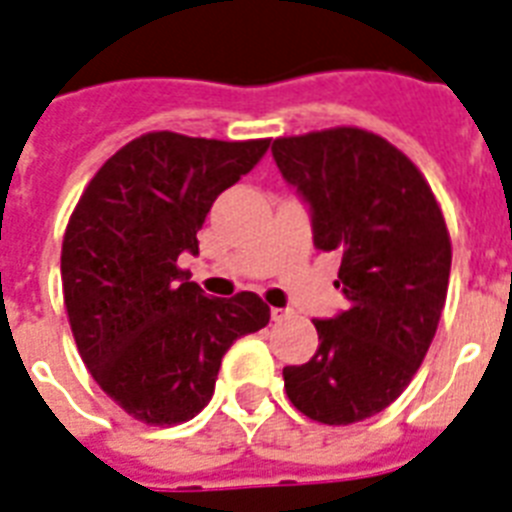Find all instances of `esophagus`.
<instances>
[{
  "label": "esophagus",
  "mask_w": 512,
  "mask_h": 512,
  "mask_svg": "<svg viewBox=\"0 0 512 512\" xmlns=\"http://www.w3.org/2000/svg\"><path fill=\"white\" fill-rule=\"evenodd\" d=\"M289 315H292V310H286V307H273V310H270V318H273L276 323L286 321Z\"/></svg>",
  "instance_id": "1"
}]
</instances>
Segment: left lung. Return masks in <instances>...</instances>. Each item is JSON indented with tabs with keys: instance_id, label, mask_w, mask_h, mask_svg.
<instances>
[{
	"instance_id": "left-lung-1",
	"label": "left lung",
	"mask_w": 512,
	"mask_h": 512,
	"mask_svg": "<svg viewBox=\"0 0 512 512\" xmlns=\"http://www.w3.org/2000/svg\"><path fill=\"white\" fill-rule=\"evenodd\" d=\"M310 210L315 249L339 252L347 310L313 321L318 352L286 365L292 405L328 426L381 413L413 381L442 318L452 247L421 170L381 136L331 128L273 141Z\"/></svg>"
}]
</instances>
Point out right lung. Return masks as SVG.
Segmentation results:
<instances>
[{
    "instance_id": "1",
    "label": "right lung",
    "mask_w": 512,
    "mask_h": 512,
    "mask_svg": "<svg viewBox=\"0 0 512 512\" xmlns=\"http://www.w3.org/2000/svg\"><path fill=\"white\" fill-rule=\"evenodd\" d=\"M270 139L218 141L155 131L97 170L62 239V294L78 352L110 400L136 421H191L215 392L220 360L270 321L252 292L207 297L178 257L220 191L268 152Z\"/></svg>"
}]
</instances>
